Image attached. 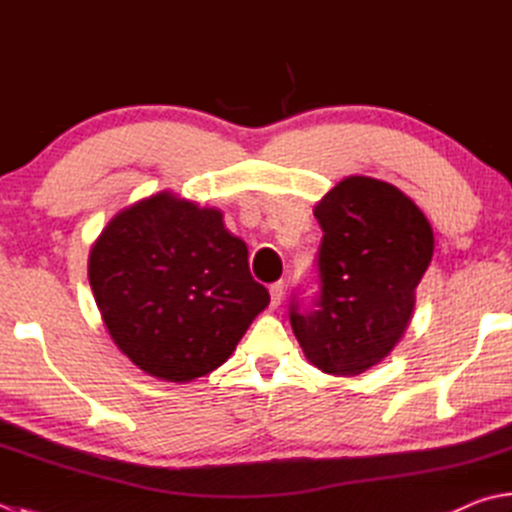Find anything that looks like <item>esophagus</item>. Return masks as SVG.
<instances>
[{
	"label": "esophagus",
	"instance_id": "1",
	"mask_svg": "<svg viewBox=\"0 0 512 512\" xmlns=\"http://www.w3.org/2000/svg\"><path fill=\"white\" fill-rule=\"evenodd\" d=\"M283 294H285L283 283H274L272 287H269V296H272V307H278L283 303Z\"/></svg>",
	"mask_w": 512,
	"mask_h": 512
}]
</instances>
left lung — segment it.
I'll return each mask as SVG.
<instances>
[{
    "label": "left lung",
    "mask_w": 512,
    "mask_h": 512,
    "mask_svg": "<svg viewBox=\"0 0 512 512\" xmlns=\"http://www.w3.org/2000/svg\"><path fill=\"white\" fill-rule=\"evenodd\" d=\"M314 216L323 229L321 298L310 314L292 305L289 321L314 368L359 376L406 334L435 236L412 198L370 176L343 178Z\"/></svg>",
    "instance_id": "left-lung-1"
}]
</instances>
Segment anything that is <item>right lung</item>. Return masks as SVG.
Listing matches in <instances>:
<instances>
[{"instance_id": "obj_1", "label": "right lung", "mask_w": 512, "mask_h": 512, "mask_svg": "<svg viewBox=\"0 0 512 512\" xmlns=\"http://www.w3.org/2000/svg\"><path fill=\"white\" fill-rule=\"evenodd\" d=\"M223 211L165 189L120 209L89 252L113 343L142 372L189 383L223 365L269 305Z\"/></svg>"}]
</instances>
